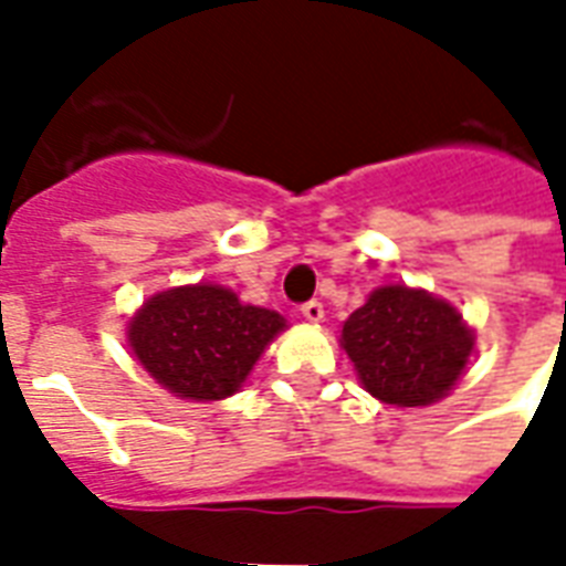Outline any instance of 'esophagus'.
I'll use <instances>...</instances> for the list:
<instances>
[{"mask_svg": "<svg viewBox=\"0 0 566 566\" xmlns=\"http://www.w3.org/2000/svg\"><path fill=\"white\" fill-rule=\"evenodd\" d=\"M300 312H303V318H306L308 324H321V321H324V306H321L318 300L306 303V306L300 308Z\"/></svg>", "mask_w": 566, "mask_h": 566, "instance_id": "34e87169", "label": "esophagus"}]
</instances>
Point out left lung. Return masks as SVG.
Segmentation results:
<instances>
[{
    "label": "left lung",
    "mask_w": 566,
    "mask_h": 566,
    "mask_svg": "<svg viewBox=\"0 0 566 566\" xmlns=\"http://www.w3.org/2000/svg\"><path fill=\"white\" fill-rule=\"evenodd\" d=\"M357 379L394 409H424L454 391L473 357L475 331L458 306L409 284H381L339 331Z\"/></svg>",
    "instance_id": "8db88e82"
}]
</instances>
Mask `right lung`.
<instances>
[{
    "label": "right lung",
    "instance_id": "add662e5",
    "mask_svg": "<svg viewBox=\"0 0 566 566\" xmlns=\"http://www.w3.org/2000/svg\"><path fill=\"white\" fill-rule=\"evenodd\" d=\"M287 331L279 312L242 303L223 284L197 282L148 296L127 324L133 355L160 388L190 403L227 400L266 345Z\"/></svg>",
    "mask_w": 566,
    "mask_h": 566
}]
</instances>
